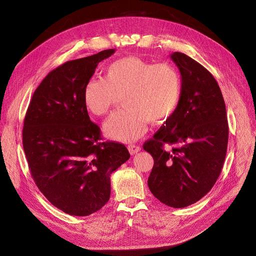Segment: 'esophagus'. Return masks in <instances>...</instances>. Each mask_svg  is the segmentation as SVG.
<instances>
[{"mask_svg": "<svg viewBox=\"0 0 256 256\" xmlns=\"http://www.w3.org/2000/svg\"><path fill=\"white\" fill-rule=\"evenodd\" d=\"M128 150H129V152L131 154H136V152H138L141 150V147L138 146V145H134V144H130L128 146Z\"/></svg>", "mask_w": 256, "mask_h": 256, "instance_id": "obj_1", "label": "esophagus"}]
</instances>
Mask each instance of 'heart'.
I'll return each mask as SVG.
<instances>
[{"label":"heart","instance_id":"heart-1","mask_svg":"<svg viewBox=\"0 0 256 256\" xmlns=\"http://www.w3.org/2000/svg\"><path fill=\"white\" fill-rule=\"evenodd\" d=\"M182 92V76L170 63L152 64L136 56L113 60L104 78L90 79L83 90V102L96 116L109 113L118 96L122 110L104 122L108 138L132 142L141 138L150 122L161 124L175 113Z\"/></svg>","mask_w":256,"mask_h":256}]
</instances>
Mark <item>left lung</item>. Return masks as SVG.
Masks as SVG:
<instances>
[{"label": "left lung", "mask_w": 256, "mask_h": 256, "mask_svg": "<svg viewBox=\"0 0 256 256\" xmlns=\"http://www.w3.org/2000/svg\"><path fill=\"white\" fill-rule=\"evenodd\" d=\"M180 69L182 92L175 113L146 141L154 158L150 192L161 203L182 208L210 191L226 160L228 125L221 90L214 76L180 52L171 54ZM174 144L172 150L165 145Z\"/></svg>", "instance_id": "obj_1"}]
</instances>
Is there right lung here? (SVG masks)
Segmentation results:
<instances>
[{
    "label": "right lung",
    "instance_id": "1",
    "mask_svg": "<svg viewBox=\"0 0 256 256\" xmlns=\"http://www.w3.org/2000/svg\"><path fill=\"white\" fill-rule=\"evenodd\" d=\"M115 49L66 62L34 92L22 143L33 180L49 202L68 214L88 216L110 198L111 174L130 158L126 146L102 142L83 102L85 84Z\"/></svg>",
    "mask_w": 256,
    "mask_h": 256
}]
</instances>
